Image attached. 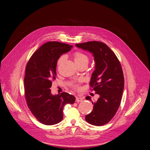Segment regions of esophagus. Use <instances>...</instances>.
Instances as JSON below:
<instances>
[{
	"label": "esophagus",
	"instance_id": "1",
	"mask_svg": "<svg viewBox=\"0 0 150 150\" xmlns=\"http://www.w3.org/2000/svg\"><path fill=\"white\" fill-rule=\"evenodd\" d=\"M83 100V98H81V97H76V101L77 102H81Z\"/></svg>",
	"mask_w": 150,
	"mask_h": 150
}]
</instances>
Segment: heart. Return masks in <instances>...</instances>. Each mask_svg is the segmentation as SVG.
Returning <instances> with one entry per match:
<instances>
[{
	"label": "heart",
	"mask_w": 150,
	"mask_h": 150,
	"mask_svg": "<svg viewBox=\"0 0 150 150\" xmlns=\"http://www.w3.org/2000/svg\"><path fill=\"white\" fill-rule=\"evenodd\" d=\"M66 59V57L64 56H61L57 60V66H60L61 64ZM73 59L75 63L78 67H81L82 66H88V64L89 63V59L88 56L81 52H75L73 54ZM72 87L74 88H78V86L76 84H73Z\"/></svg>",
	"instance_id": "1"
}]
</instances>
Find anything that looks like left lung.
Masks as SVG:
<instances>
[{
  "instance_id": "left-lung-1",
  "label": "left lung",
  "mask_w": 150,
  "mask_h": 150,
  "mask_svg": "<svg viewBox=\"0 0 150 150\" xmlns=\"http://www.w3.org/2000/svg\"><path fill=\"white\" fill-rule=\"evenodd\" d=\"M75 45L91 53L94 57L95 69L90 85L100 96L95 102L91 97H86L94 105L93 111L85 117L86 120L96 126L105 125L116 115L122 98L124 78L120 63L114 52L103 42L94 41Z\"/></svg>"
}]
</instances>
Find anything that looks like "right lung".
Here are the masks:
<instances>
[{
	"label": "right lung",
	"mask_w": 150,
	"mask_h": 150,
	"mask_svg": "<svg viewBox=\"0 0 150 150\" xmlns=\"http://www.w3.org/2000/svg\"><path fill=\"white\" fill-rule=\"evenodd\" d=\"M72 48L67 44L48 42L34 53L26 65L24 86L27 105L37 120L44 125L60 122L63 118L64 105L75 102L74 96L65 92L52 95L50 88L52 81L56 79L58 59Z\"/></svg>",
	"instance_id": "obj_1"
}]
</instances>
